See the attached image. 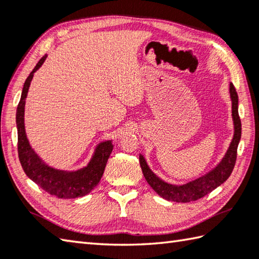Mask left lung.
<instances>
[{"label":"left lung","instance_id":"8db88e82","mask_svg":"<svg viewBox=\"0 0 259 259\" xmlns=\"http://www.w3.org/2000/svg\"><path fill=\"white\" fill-rule=\"evenodd\" d=\"M229 93L231 100V116L232 121H234V136H232V140L225 156L222 157L215 167L207 173L195 180L186 182L184 184H171L157 176L147 164L144 155H139L140 167L143 169L147 183L153 187L156 193L163 199L167 201L181 202V203L196 201L209 194L210 192L215 190L218 186L224 184L229 179L236 164L237 148L241 138V122L239 113H238V95L232 83L229 84Z\"/></svg>","mask_w":259,"mask_h":259}]
</instances>
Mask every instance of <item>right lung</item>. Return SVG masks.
<instances>
[{
    "label": "right lung",
    "instance_id": "right-lung-1",
    "mask_svg": "<svg viewBox=\"0 0 259 259\" xmlns=\"http://www.w3.org/2000/svg\"><path fill=\"white\" fill-rule=\"evenodd\" d=\"M47 55L39 60L38 64L28 78L25 79L21 99L17 108V121L18 129V153L19 159L22 168L30 180L39 185L47 193L59 197V199H76L88 195L94 187L99 184L102 177L106 163L112 153L113 144L112 140L101 141L95 146L93 155L82 168L75 170H63L49 166L40 158L34 149L30 145L25 134L24 126V108L25 99H27L28 91L31 84L34 73L41 67Z\"/></svg>",
    "mask_w": 259,
    "mask_h": 259
}]
</instances>
